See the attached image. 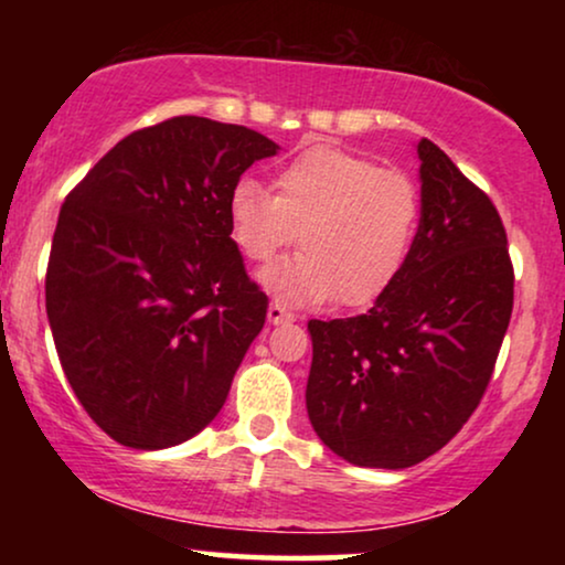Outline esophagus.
Instances as JSON below:
<instances>
[{"mask_svg": "<svg viewBox=\"0 0 565 565\" xmlns=\"http://www.w3.org/2000/svg\"><path fill=\"white\" fill-rule=\"evenodd\" d=\"M267 321L275 323V327H277V323L292 321V313L282 303H277V300H273V303H269V308H267Z\"/></svg>", "mask_w": 565, "mask_h": 565, "instance_id": "obj_1", "label": "esophagus"}]
</instances>
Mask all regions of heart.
<instances>
[{
	"label": "heart",
	"instance_id": "heart-1",
	"mask_svg": "<svg viewBox=\"0 0 565 565\" xmlns=\"http://www.w3.org/2000/svg\"><path fill=\"white\" fill-rule=\"evenodd\" d=\"M228 236L254 265L296 242V257L267 267L259 285L288 306H370L398 280L416 228L412 177L337 146H311L275 172L273 190L242 177L228 192Z\"/></svg>",
	"mask_w": 565,
	"mask_h": 565
}]
</instances>
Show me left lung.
Instances as JSON below:
<instances>
[{
    "mask_svg": "<svg viewBox=\"0 0 565 565\" xmlns=\"http://www.w3.org/2000/svg\"><path fill=\"white\" fill-rule=\"evenodd\" d=\"M422 218L398 280L354 319L308 321L311 427L360 468H412L481 404L514 303L507 231L450 157L416 143Z\"/></svg>",
    "mask_w": 565,
    "mask_h": 565,
    "instance_id": "left-lung-1",
    "label": "left lung"
}]
</instances>
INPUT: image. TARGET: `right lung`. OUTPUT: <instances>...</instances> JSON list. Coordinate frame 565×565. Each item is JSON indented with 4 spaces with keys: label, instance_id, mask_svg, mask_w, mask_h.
Returning <instances> with one entry per match:
<instances>
[{
    "label": "right lung",
    "instance_id": "1",
    "mask_svg": "<svg viewBox=\"0 0 565 565\" xmlns=\"http://www.w3.org/2000/svg\"><path fill=\"white\" fill-rule=\"evenodd\" d=\"M280 146L180 115L115 143L68 192L45 311L97 427L134 450L188 443L226 404L267 296L228 236V192Z\"/></svg>",
    "mask_w": 565,
    "mask_h": 565
}]
</instances>
